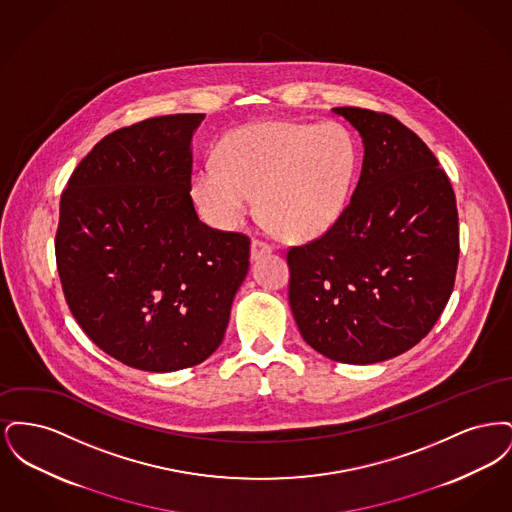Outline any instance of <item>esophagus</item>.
<instances>
[{
	"mask_svg": "<svg viewBox=\"0 0 512 512\" xmlns=\"http://www.w3.org/2000/svg\"><path fill=\"white\" fill-rule=\"evenodd\" d=\"M274 251V245L268 244L265 240H253L251 244V257L253 259H261L263 255H268Z\"/></svg>",
	"mask_w": 512,
	"mask_h": 512,
	"instance_id": "1",
	"label": "esophagus"
}]
</instances>
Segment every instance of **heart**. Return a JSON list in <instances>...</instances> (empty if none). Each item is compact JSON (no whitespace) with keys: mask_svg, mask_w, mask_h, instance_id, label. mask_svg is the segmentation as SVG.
I'll list each match as a JSON object with an SVG mask.
<instances>
[{"mask_svg":"<svg viewBox=\"0 0 512 512\" xmlns=\"http://www.w3.org/2000/svg\"><path fill=\"white\" fill-rule=\"evenodd\" d=\"M355 169V144L340 124L261 122L224 140L220 167H203L194 194L203 217L224 230L236 228L261 194V211L274 226L309 240L340 220Z\"/></svg>","mask_w":512,"mask_h":512,"instance_id":"heart-1","label":"heart"}]
</instances>
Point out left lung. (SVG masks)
<instances>
[{
    "label": "left lung",
    "instance_id": "8db88e82",
    "mask_svg": "<svg viewBox=\"0 0 512 512\" xmlns=\"http://www.w3.org/2000/svg\"><path fill=\"white\" fill-rule=\"evenodd\" d=\"M332 111L361 134L363 169L340 220L288 249V297L315 351L370 365L409 351L443 313L459 263L457 201L436 155L403 122Z\"/></svg>",
    "mask_w": 512,
    "mask_h": 512
}]
</instances>
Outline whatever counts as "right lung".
Listing matches in <instances>:
<instances>
[{"mask_svg": "<svg viewBox=\"0 0 512 512\" xmlns=\"http://www.w3.org/2000/svg\"><path fill=\"white\" fill-rule=\"evenodd\" d=\"M201 113L107 134L61 195L55 259L67 305L101 351L147 372L217 351L251 240L195 213L192 136Z\"/></svg>", "mask_w": 512, "mask_h": 512, "instance_id": "right-lung-1", "label": "right lung"}]
</instances>
